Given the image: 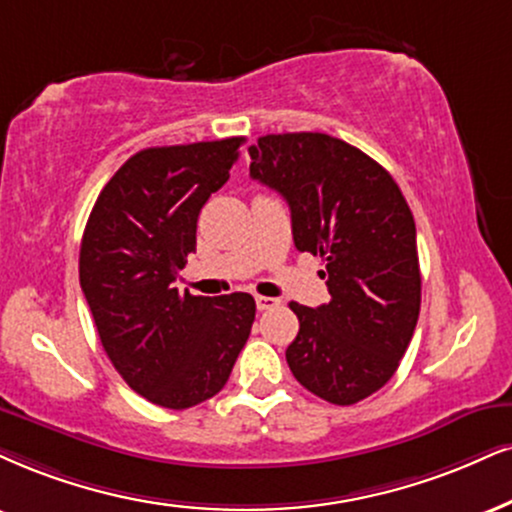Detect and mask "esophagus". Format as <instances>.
<instances>
[{"instance_id": "esophagus-1", "label": "esophagus", "mask_w": 512, "mask_h": 512, "mask_svg": "<svg viewBox=\"0 0 512 512\" xmlns=\"http://www.w3.org/2000/svg\"><path fill=\"white\" fill-rule=\"evenodd\" d=\"M275 306H280V299H275V296H256L258 311H270Z\"/></svg>"}]
</instances>
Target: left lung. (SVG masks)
<instances>
[{"label":"left lung","instance_id":"1","mask_svg":"<svg viewBox=\"0 0 512 512\" xmlns=\"http://www.w3.org/2000/svg\"><path fill=\"white\" fill-rule=\"evenodd\" d=\"M251 178L280 192L299 251L323 258L332 299L292 301L287 363L320 399L351 406L391 380L420 315L415 220L399 185L361 149L325 132L258 137Z\"/></svg>","mask_w":512,"mask_h":512}]
</instances>
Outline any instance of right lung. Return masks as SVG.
Returning <instances> with one entry per match:
<instances>
[{
  "instance_id": "right-lung-1",
  "label": "right lung",
  "mask_w": 512,
  "mask_h": 512,
  "mask_svg": "<svg viewBox=\"0 0 512 512\" xmlns=\"http://www.w3.org/2000/svg\"><path fill=\"white\" fill-rule=\"evenodd\" d=\"M244 137L149 147L97 197L80 244V287L113 368L156 406L185 410L225 387L249 339L246 292L180 294L201 208L230 178Z\"/></svg>"
}]
</instances>
